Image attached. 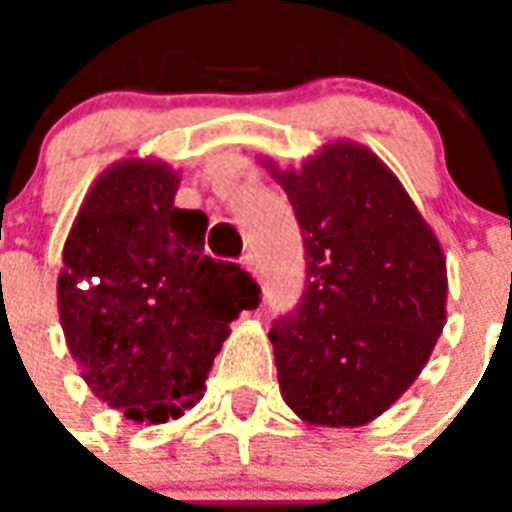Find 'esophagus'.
<instances>
[{
	"label": "esophagus",
	"mask_w": 512,
	"mask_h": 512,
	"mask_svg": "<svg viewBox=\"0 0 512 512\" xmlns=\"http://www.w3.org/2000/svg\"><path fill=\"white\" fill-rule=\"evenodd\" d=\"M241 265H244L252 276H257V257L252 255V252H247V255L241 257Z\"/></svg>",
	"instance_id": "esophagus-1"
}]
</instances>
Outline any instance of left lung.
<instances>
[{"label": "left lung", "instance_id": "obj_1", "mask_svg": "<svg viewBox=\"0 0 512 512\" xmlns=\"http://www.w3.org/2000/svg\"><path fill=\"white\" fill-rule=\"evenodd\" d=\"M305 247V289L268 332L279 388L311 425L356 428L396 404L446 324V257L398 177L358 143L276 170Z\"/></svg>", "mask_w": 512, "mask_h": 512}]
</instances>
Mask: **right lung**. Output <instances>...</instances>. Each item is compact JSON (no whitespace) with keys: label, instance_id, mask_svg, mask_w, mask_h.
Segmentation results:
<instances>
[{"label":"right lung","instance_id":"1","mask_svg":"<svg viewBox=\"0 0 512 512\" xmlns=\"http://www.w3.org/2000/svg\"><path fill=\"white\" fill-rule=\"evenodd\" d=\"M180 177L124 159L79 207L58 276L66 342L92 393L127 420L167 422L204 396L212 361L260 287L204 255L207 215L177 209Z\"/></svg>","mask_w":512,"mask_h":512}]
</instances>
